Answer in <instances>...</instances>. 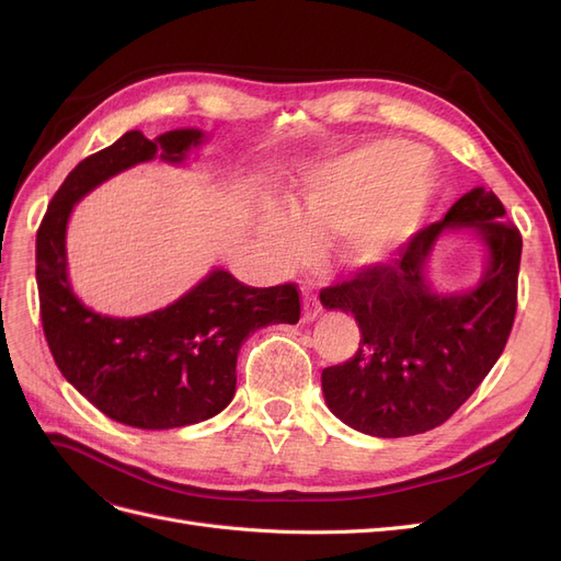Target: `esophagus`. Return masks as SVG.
Listing matches in <instances>:
<instances>
[{"label":"esophagus","mask_w":561,"mask_h":561,"mask_svg":"<svg viewBox=\"0 0 561 561\" xmlns=\"http://www.w3.org/2000/svg\"><path fill=\"white\" fill-rule=\"evenodd\" d=\"M301 299H304L301 318H304V320H313V318L320 313V304H318V299H316L313 290H311V287H309L307 283L301 285Z\"/></svg>","instance_id":"obj_1"}]
</instances>
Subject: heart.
Segmentation results:
<instances>
[{
  "label": "heart",
  "mask_w": 561,
  "mask_h": 561,
  "mask_svg": "<svg viewBox=\"0 0 561 561\" xmlns=\"http://www.w3.org/2000/svg\"><path fill=\"white\" fill-rule=\"evenodd\" d=\"M431 198L423 151L379 140L304 173L293 210L264 215V241L280 262L301 260L309 241L346 229L351 264H375L393 252Z\"/></svg>",
  "instance_id": "heart-1"
}]
</instances>
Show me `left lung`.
I'll list each match as a JSON object with an SVG mask.
<instances>
[{
    "label": "left lung",
    "mask_w": 561,
    "mask_h": 561,
    "mask_svg": "<svg viewBox=\"0 0 561 561\" xmlns=\"http://www.w3.org/2000/svg\"><path fill=\"white\" fill-rule=\"evenodd\" d=\"M503 217L499 196L474 186L388 262L322 287V307L353 313L360 328L353 358L322 369L325 402L346 426L375 437L426 433L484 381L517 313L522 233ZM447 228H472L490 250L483 280L463 296H437L425 283L427 254Z\"/></svg>",
    "instance_id": "obj_1"
}]
</instances>
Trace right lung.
I'll return each instance as SVG.
<instances>
[{"instance_id":"obj_1","label":"right lung","mask_w":561,"mask_h":561,"mask_svg":"<svg viewBox=\"0 0 561 561\" xmlns=\"http://www.w3.org/2000/svg\"><path fill=\"white\" fill-rule=\"evenodd\" d=\"M196 128L147 140L128 130L83 159L48 203L37 231V287L50 355L79 393L105 416L133 428L165 431L219 414L236 393V358L264 325L299 320L295 283L250 287L215 268L171 307L140 318L95 313L67 280L65 231L79 198L100 182L151 161H184L201 145Z\"/></svg>"}]
</instances>
